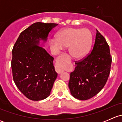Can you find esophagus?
<instances>
[{"label": "esophagus", "mask_w": 122, "mask_h": 122, "mask_svg": "<svg viewBox=\"0 0 122 122\" xmlns=\"http://www.w3.org/2000/svg\"><path fill=\"white\" fill-rule=\"evenodd\" d=\"M61 58V56H59V57L58 58L57 60H60V58ZM55 70H56V72H57V73H58V74H60L62 73V72H63V71H62V70H61V68H59L58 67H56V68H55Z\"/></svg>", "instance_id": "34e87169"}]
</instances>
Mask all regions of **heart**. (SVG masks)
I'll return each mask as SVG.
<instances>
[{"label": "heart", "instance_id": "heart-1", "mask_svg": "<svg viewBox=\"0 0 122 122\" xmlns=\"http://www.w3.org/2000/svg\"><path fill=\"white\" fill-rule=\"evenodd\" d=\"M92 42V35L88 29L68 28L58 32L56 38L50 39V46L55 53L69 46L72 57L81 58L88 53Z\"/></svg>", "mask_w": 122, "mask_h": 122}]
</instances>
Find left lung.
I'll return each instance as SVG.
<instances>
[{
	"instance_id": "8db88e82",
	"label": "left lung",
	"mask_w": 122,
	"mask_h": 122,
	"mask_svg": "<svg viewBox=\"0 0 122 122\" xmlns=\"http://www.w3.org/2000/svg\"><path fill=\"white\" fill-rule=\"evenodd\" d=\"M95 43L92 52L76 62L70 74L68 87L76 99L86 100L99 93L106 83L112 64L110 48L105 38L96 29Z\"/></svg>"
}]
</instances>
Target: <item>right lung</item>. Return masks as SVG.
<instances>
[{"label":"right lung","mask_w":122,"mask_h":122,"mask_svg":"<svg viewBox=\"0 0 122 122\" xmlns=\"http://www.w3.org/2000/svg\"><path fill=\"white\" fill-rule=\"evenodd\" d=\"M57 25L33 23L20 33L13 46L11 63L13 80L20 92L31 100L47 98L57 77L54 58L43 48L49 33Z\"/></svg>","instance_id":"1"}]
</instances>
